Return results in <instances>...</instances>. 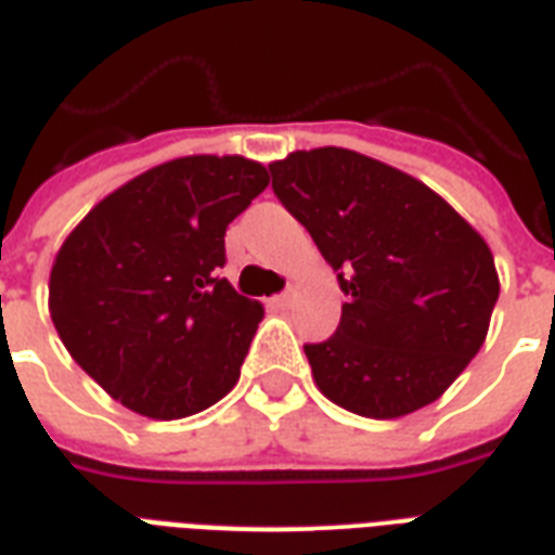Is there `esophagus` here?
<instances>
[{
	"label": "esophagus",
	"instance_id": "esophagus-1",
	"mask_svg": "<svg viewBox=\"0 0 555 555\" xmlns=\"http://www.w3.org/2000/svg\"><path fill=\"white\" fill-rule=\"evenodd\" d=\"M291 302H294V294H291V291H285V294H279L276 299H273L276 308H291Z\"/></svg>",
	"mask_w": 555,
	"mask_h": 555
}]
</instances>
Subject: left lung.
<instances>
[{
	"label": "left lung",
	"mask_w": 555,
	"mask_h": 555,
	"mask_svg": "<svg viewBox=\"0 0 555 555\" xmlns=\"http://www.w3.org/2000/svg\"><path fill=\"white\" fill-rule=\"evenodd\" d=\"M270 176L348 299L334 337L305 346L322 395L374 421L438 400L499 302L487 242L438 192L360 152H291Z\"/></svg>",
	"instance_id": "1"
}]
</instances>
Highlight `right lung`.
Segmentation results:
<instances>
[{"label":"right lung","mask_w":555,"mask_h":555,"mask_svg":"<svg viewBox=\"0 0 555 555\" xmlns=\"http://www.w3.org/2000/svg\"><path fill=\"white\" fill-rule=\"evenodd\" d=\"M264 186L268 169L242 155L167 160L63 242L48 282L54 328L126 409L178 421L235 386L264 311L218 273L227 224Z\"/></svg>","instance_id":"obj_1"}]
</instances>
